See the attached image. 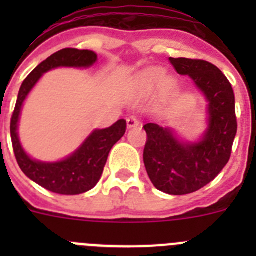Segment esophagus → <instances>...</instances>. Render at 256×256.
<instances>
[{
	"mask_svg": "<svg viewBox=\"0 0 256 256\" xmlns=\"http://www.w3.org/2000/svg\"><path fill=\"white\" fill-rule=\"evenodd\" d=\"M140 124V119L136 115H130L128 119H126V126L128 128H133V126H137Z\"/></svg>",
	"mask_w": 256,
	"mask_h": 256,
	"instance_id": "34e87169",
	"label": "esophagus"
}]
</instances>
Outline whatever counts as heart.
<instances>
[{
    "mask_svg": "<svg viewBox=\"0 0 256 256\" xmlns=\"http://www.w3.org/2000/svg\"><path fill=\"white\" fill-rule=\"evenodd\" d=\"M162 76V70L158 68H151V69L144 70L138 76V84L144 88H151L159 82ZM169 84V83H168Z\"/></svg>",
    "mask_w": 256,
    "mask_h": 256,
    "instance_id": "heart-1",
    "label": "heart"
}]
</instances>
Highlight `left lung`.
Segmentation results:
<instances>
[{"label":"left lung","mask_w":256,"mask_h":256,"mask_svg":"<svg viewBox=\"0 0 256 256\" xmlns=\"http://www.w3.org/2000/svg\"><path fill=\"white\" fill-rule=\"evenodd\" d=\"M169 61L178 74L191 76L206 96L209 130L198 144H180L166 128L144 124V162L159 191L187 195L206 186L230 162L237 133L234 94L224 74L209 61L186 58Z\"/></svg>","instance_id":"1"}]
</instances>
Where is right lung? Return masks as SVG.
I'll return each mask as SVG.
<instances>
[{
	"instance_id": "add662e5",
	"label": "right lung",
	"mask_w": 256,
	"mask_h": 256,
	"mask_svg": "<svg viewBox=\"0 0 256 256\" xmlns=\"http://www.w3.org/2000/svg\"><path fill=\"white\" fill-rule=\"evenodd\" d=\"M96 60L97 55L90 50L64 48L55 52L24 79L11 116V142L20 169L40 186L60 195H79L96 186L108 162V152L126 133V122L120 119L110 128L94 130L82 148L62 162H40L32 160L20 146L16 132L20 110L26 97L44 73L58 66H91Z\"/></svg>"
}]
</instances>
